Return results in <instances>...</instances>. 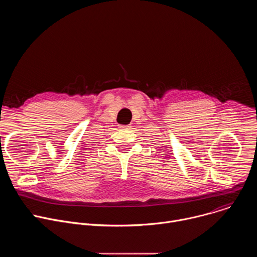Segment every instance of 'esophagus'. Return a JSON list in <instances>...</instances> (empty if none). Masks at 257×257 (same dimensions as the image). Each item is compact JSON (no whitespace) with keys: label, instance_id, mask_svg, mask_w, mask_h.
<instances>
[{"label":"esophagus","instance_id":"1","mask_svg":"<svg viewBox=\"0 0 257 257\" xmlns=\"http://www.w3.org/2000/svg\"><path fill=\"white\" fill-rule=\"evenodd\" d=\"M129 127H130L129 125H120V128H122V129H125V128L127 129V128H129Z\"/></svg>","mask_w":257,"mask_h":257}]
</instances>
